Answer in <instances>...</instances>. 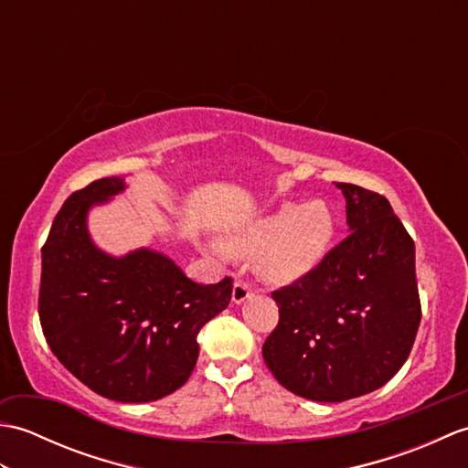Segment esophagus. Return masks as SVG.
Listing matches in <instances>:
<instances>
[{"label": "esophagus", "mask_w": 468, "mask_h": 468, "mask_svg": "<svg viewBox=\"0 0 468 468\" xmlns=\"http://www.w3.org/2000/svg\"><path fill=\"white\" fill-rule=\"evenodd\" d=\"M251 295H253L251 283H247L245 280H237V282L233 283V293H231V297H233L235 303H241V302L247 300V297H251Z\"/></svg>", "instance_id": "esophagus-1"}]
</instances>
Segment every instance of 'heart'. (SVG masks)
I'll use <instances>...</instances> for the list:
<instances>
[{"label":"heart","instance_id":"obj_1","mask_svg":"<svg viewBox=\"0 0 468 468\" xmlns=\"http://www.w3.org/2000/svg\"><path fill=\"white\" fill-rule=\"evenodd\" d=\"M334 235L335 215L327 203H283L235 233L229 247L239 255L260 253V273L270 282L285 283L314 271L330 251Z\"/></svg>","mask_w":468,"mask_h":468}]
</instances>
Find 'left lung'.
Listing matches in <instances>:
<instances>
[{
	"mask_svg": "<svg viewBox=\"0 0 468 468\" xmlns=\"http://www.w3.org/2000/svg\"><path fill=\"white\" fill-rule=\"evenodd\" d=\"M335 186L350 235L314 271L271 292L280 322L263 344L275 380L315 402L384 386L409 360L422 317L414 241L388 198Z\"/></svg>",
	"mask_w": 468,
	"mask_h": 468,
	"instance_id": "left-lung-1",
	"label": "left lung"
}]
</instances>
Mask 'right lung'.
Listing matches in <instances>:
<instances>
[{"instance_id":"add662e5","label":"right lung","mask_w":468,"mask_h":468,"mask_svg":"<svg viewBox=\"0 0 468 468\" xmlns=\"http://www.w3.org/2000/svg\"><path fill=\"white\" fill-rule=\"evenodd\" d=\"M122 188L108 176L66 198L42 247L37 314L49 350L82 384L111 400L151 402L188 380L197 335L231 302L233 277L201 285L161 253L98 251L86 213Z\"/></svg>"}]
</instances>
